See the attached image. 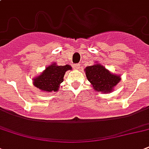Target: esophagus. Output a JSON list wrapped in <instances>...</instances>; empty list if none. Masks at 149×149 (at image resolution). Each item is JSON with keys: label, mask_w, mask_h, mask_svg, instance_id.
<instances>
[{"label": "esophagus", "mask_w": 149, "mask_h": 149, "mask_svg": "<svg viewBox=\"0 0 149 149\" xmlns=\"http://www.w3.org/2000/svg\"><path fill=\"white\" fill-rule=\"evenodd\" d=\"M74 68H75V69H77V70H80V65H79V64L75 65Z\"/></svg>", "instance_id": "obj_1"}]
</instances>
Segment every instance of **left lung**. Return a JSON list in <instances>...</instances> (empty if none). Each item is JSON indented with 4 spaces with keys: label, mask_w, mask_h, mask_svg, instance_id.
Masks as SVG:
<instances>
[{
    "label": "left lung",
    "mask_w": 149,
    "mask_h": 149,
    "mask_svg": "<svg viewBox=\"0 0 149 149\" xmlns=\"http://www.w3.org/2000/svg\"><path fill=\"white\" fill-rule=\"evenodd\" d=\"M84 72L93 90L100 93L113 92L114 86L121 79L120 75L113 74L97 62L93 65L86 66Z\"/></svg>",
    "instance_id": "8db88e82"
}]
</instances>
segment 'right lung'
Returning <instances> with one entry per match:
<instances>
[{
  "label": "right lung",
  "instance_id": "1",
  "mask_svg": "<svg viewBox=\"0 0 149 149\" xmlns=\"http://www.w3.org/2000/svg\"><path fill=\"white\" fill-rule=\"evenodd\" d=\"M72 70L71 65H58L56 63L48 65L42 72L33 78L34 86L44 92H56L63 82L65 72Z\"/></svg>",
  "mask_w": 149,
  "mask_h": 149
}]
</instances>
